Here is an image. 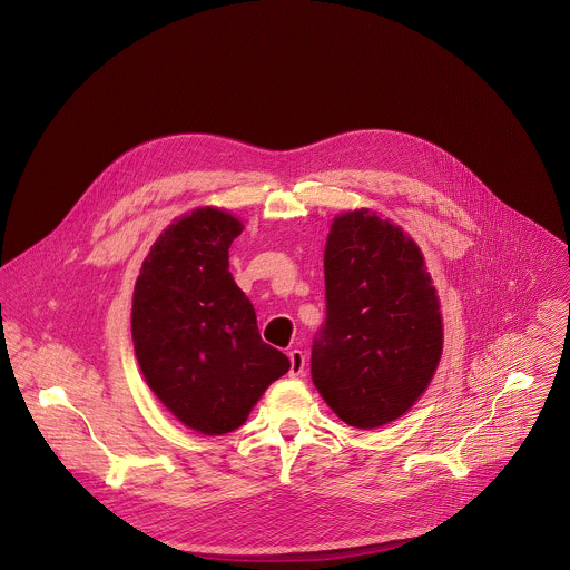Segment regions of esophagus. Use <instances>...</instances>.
Segmentation results:
<instances>
[{"instance_id": "esophagus-1", "label": "esophagus", "mask_w": 570, "mask_h": 570, "mask_svg": "<svg viewBox=\"0 0 570 570\" xmlns=\"http://www.w3.org/2000/svg\"><path fill=\"white\" fill-rule=\"evenodd\" d=\"M303 371H305V353L298 348L289 351V375L298 377L303 375Z\"/></svg>"}]
</instances>
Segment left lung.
Wrapping results in <instances>:
<instances>
[{"mask_svg":"<svg viewBox=\"0 0 570 570\" xmlns=\"http://www.w3.org/2000/svg\"><path fill=\"white\" fill-rule=\"evenodd\" d=\"M326 318L312 380L353 428H377L428 389L443 346L439 298L416 244L375 213L340 215L325 249Z\"/></svg>","mask_w":570,"mask_h":570,"instance_id":"left-lung-1","label":"left lung"}]
</instances>
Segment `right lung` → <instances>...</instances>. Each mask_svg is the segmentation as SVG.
<instances>
[{"mask_svg":"<svg viewBox=\"0 0 570 570\" xmlns=\"http://www.w3.org/2000/svg\"><path fill=\"white\" fill-rule=\"evenodd\" d=\"M244 226L197 208L160 235L134 289L131 333L142 375L181 423L202 434L244 425L289 360L261 340L228 249Z\"/></svg>","mask_w":570,"mask_h":570,"instance_id":"obj_1","label":"right lung"}]
</instances>
